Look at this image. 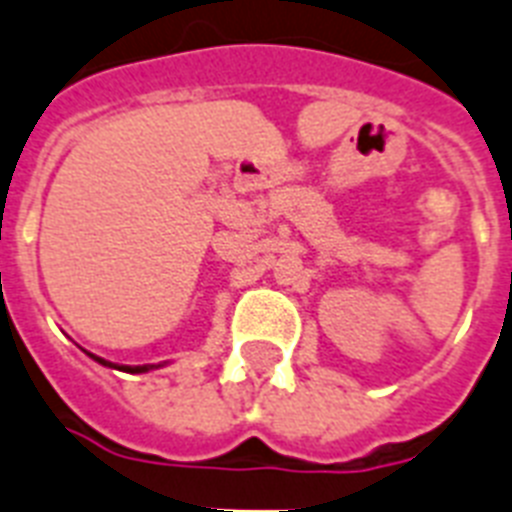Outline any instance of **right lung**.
I'll return each instance as SVG.
<instances>
[{"label": "right lung", "instance_id": "right-lung-1", "mask_svg": "<svg viewBox=\"0 0 512 512\" xmlns=\"http://www.w3.org/2000/svg\"><path fill=\"white\" fill-rule=\"evenodd\" d=\"M91 357H94V355H91ZM94 360H97V363H102V365H110V368H118V371H126V373H144V371H152V368H157V365H123V368H120V365L107 363V360H102V357H94Z\"/></svg>", "mask_w": 512, "mask_h": 512}]
</instances>
